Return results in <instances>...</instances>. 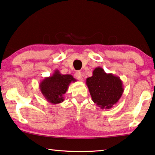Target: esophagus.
Returning a JSON list of instances; mask_svg holds the SVG:
<instances>
[{"label":"esophagus","instance_id":"34e87169","mask_svg":"<svg viewBox=\"0 0 155 155\" xmlns=\"http://www.w3.org/2000/svg\"><path fill=\"white\" fill-rule=\"evenodd\" d=\"M75 78H77L78 80L80 81H83V78H82V73L80 72V71H77V72L75 73Z\"/></svg>","mask_w":155,"mask_h":155}]
</instances>
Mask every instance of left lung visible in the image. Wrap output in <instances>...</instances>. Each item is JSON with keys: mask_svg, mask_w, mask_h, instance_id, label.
Instances as JSON below:
<instances>
[{"mask_svg": "<svg viewBox=\"0 0 155 155\" xmlns=\"http://www.w3.org/2000/svg\"><path fill=\"white\" fill-rule=\"evenodd\" d=\"M92 101L101 109H111L117 103L124 91L123 82L118 76L107 73L101 67L93 71L86 81Z\"/></svg>", "mask_w": 155, "mask_h": 155, "instance_id": "8db88e82", "label": "left lung"}]
</instances>
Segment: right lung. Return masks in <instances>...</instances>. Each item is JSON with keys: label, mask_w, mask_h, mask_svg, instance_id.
Wrapping results in <instances>:
<instances>
[{"label": "right lung", "mask_w": 155, "mask_h": 155, "mask_svg": "<svg viewBox=\"0 0 155 155\" xmlns=\"http://www.w3.org/2000/svg\"><path fill=\"white\" fill-rule=\"evenodd\" d=\"M76 80L71 75L61 74L55 70L53 74L46 77L39 84V89L48 102L52 104H59L64 101V94L68 90L71 82Z\"/></svg>", "instance_id": "right-lung-1"}]
</instances>
